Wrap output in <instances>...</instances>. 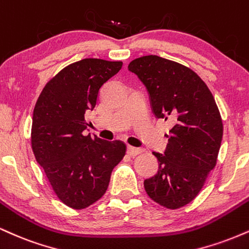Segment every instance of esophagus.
I'll use <instances>...</instances> for the list:
<instances>
[{
  "label": "esophagus",
  "mask_w": 249,
  "mask_h": 249,
  "mask_svg": "<svg viewBox=\"0 0 249 249\" xmlns=\"http://www.w3.org/2000/svg\"><path fill=\"white\" fill-rule=\"evenodd\" d=\"M141 151H142V149L130 147V145L127 148V153H128V155H130V156H136V155H139Z\"/></svg>",
  "instance_id": "esophagus-1"
}]
</instances>
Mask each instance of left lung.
Instances as JSON below:
<instances>
[{"mask_svg": "<svg viewBox=\"0 0 249 249\" xmlns=\"http://www.w3.org/2000/svg\"><path fill=\"white\" fill-rule=\"evenodd\" d=\"M147 89L155 116L174 125L156 175L144 180L149 197L166 209L185 206L199 194L217 164L223 121L211 90L189 67L159 55L128 65Z\"/></svg>", "mask_w": 249, "mask_h": 249, "instance_id": "1", "label": "left lung"}]
</instances>
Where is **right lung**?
I'll use <instances>...</instances> for the list:
<instances>
[{
  "mask_svg": "<svg viewBox=\"0 0 249 249\" xmlns=\"http://www.w3.org/2000/svg\"><path fill=\"white\" fill-rule=\"evenodd\" d=\"M122 61H75L45 85L32 115L31 147L57 197L74 210L86 209L107 191L113 169L125 154L122 141L85 135L102 85Z\"/></svg>",
  "mask_w": 249,
  "mask_h": 249,
  "instance_id": "obj_1",
  "label": "right lung"
}]
</instances>
